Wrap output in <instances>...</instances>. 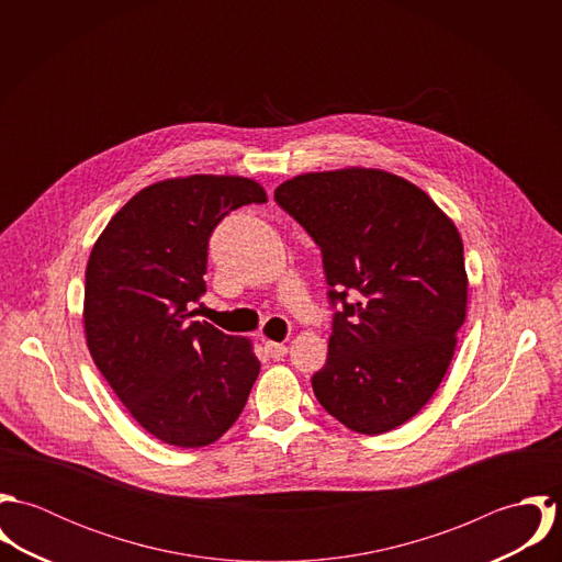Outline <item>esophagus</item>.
<instances>
[{"instance_id":"34e87169","label":"esophagus","mask_w":562,"mask_h":562,"mask_svg":"<svg viewBox=\"0 0 562 562\" xmlns=\"http://www.w3.org/2000/svg\"><path fill=\"white\" fill-rule=\"evenodd\" d=\"M263 348H266V352L272 357V359H283L285 355H288V346L285 344H281V341H272V339H266L263 341Z\"/></svg>"}]
</instances>
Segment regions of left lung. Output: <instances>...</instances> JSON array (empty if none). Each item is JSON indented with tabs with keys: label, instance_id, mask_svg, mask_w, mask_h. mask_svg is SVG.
Here are the masks:
<instances>
[{
	"label": "left lung",
	"instance_id": "left-lung-1",
	"mask_svg": "<svg viewBox=\"0 0 562 562\" xmlns=\"http://www.w3.org/2000/svg\"><path fill=\"white\" fill-rule=\"evenodd\" d=\"M274 199L321 246L328 299L341 303L312 379L316 398L355 432L398 428L441 385L465 322L457 225L422 188L381 168L303 172Z\"/></svg>",
	"mask_w": 562,
	"mask_h": 562
}]
</instances>
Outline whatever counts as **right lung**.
Listing matches in <instances>:
<instances>
[{
    "instance_id": "obj_1",
    "label": "right lung",
    "mask_w": 562,
    "mask_h": 562,
    "mask_svg": "<svg viewBox=\"0 0 562 562\" xmlns=\"http://www.w3.org/2000/svg\"><path fill=\"white\" fill-rule=\"evenodd\" d=\"M240 175H188L136 192L86 263L83 333L97 370L130 415L175 448H203L240 417L259 374L248 337L192 321L207 240L232 210L266 203Z\"/></svg>"
}]
</instances>
